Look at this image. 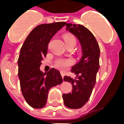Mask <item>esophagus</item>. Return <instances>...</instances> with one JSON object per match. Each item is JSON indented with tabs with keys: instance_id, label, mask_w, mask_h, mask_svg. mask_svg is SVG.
I'll return each instance as SVG.
<instances>
[{
	"instance_id": "1",
	"label": "esophagus",
	"mask_w": 124,
	"mask_h": 124,
	"mask_svg": "<svg viewBox=\"0 0 124 124\" xmlns=\"http://www.w3.org/2000/svg\"><path fill=\"white\" fill-rule=\"evenodd\" d=\"M60 74H61V76H62V78H64V74L62 72H61V73H60Z\"/></svg>"
}]
</instances>
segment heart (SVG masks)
<instances>
[{"label":"heart","mask_w":124,"mask_h":124,"mask_svg":"<svg viewBox=\"0 0 124 124\" xmlns=\"http://www.w3.org/2000/svg\"><path fill=\"white\" fill-rule=\"evenodd\" d=\"M64 40L66 44H73L76 45V39L75 37L71 35H67L64 37ZM73 63V61L71 58H58L54 61V66L58 70L61 71H65L68 69L70 66H71Z\"/></svg>","instance_id":"b5f03b06"}]
</instances>
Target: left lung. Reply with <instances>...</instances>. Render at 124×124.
<instances>
[{"mask_svg":"<svg viewBox=\"0 0 124 124\" xmlns=\"http://www.w3.org/2000/svg\"><path fill=\"white\" fill-rule=\"evenodd\" d=\"M66 30L73 34L80 42L82 56L79 62L72 68L71 71L77 75L73 79L65 76L64 81L71 83L72 92L63 94L64 105L70 109H79L90 98L96 83L100 57V47L91 32L80 24H66Z\"/></svg>","mask_w":124,"mask_h":124,"instance_id":"obj_1","label":"left lung"}]
</instances>
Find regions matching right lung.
Instances as JSON below:
<instances>
[{
	"instance_id": "right-lung-1",
	"label": "right lung",
	"mask_w": 124,
	"mask_h": 124,
	"mask_svg": "<svg viewBox=\"0 0 124 124\" xmlns=\"http://www.w3.org/2000/svg\"><path fill=\"white\" fill-rule=\"evenodd\" d=\"M66 24L59 22L39 25L29 34L20 49L18 59L20 89L26 102L33 108H44L49 89L63 81L58 70L52 68L44 74L40 66L46 56L49 41Z\"/></svg>"
}]
</instances>
